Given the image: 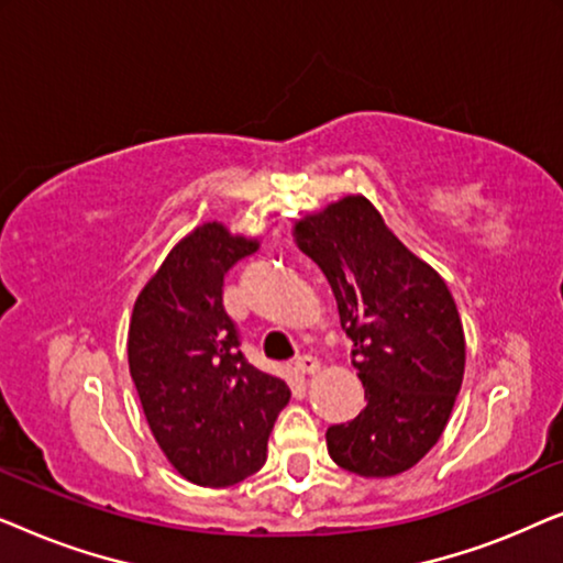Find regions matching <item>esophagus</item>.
Listing matches in <instances>:
<instances>
[{
	"label": "esophagus",
	"instance_id": "obj_1",
	"mask_svg": "<svg viewBox=\"0 0 563 563\" xmlns=\"http://www.w3.org/2000/svg\"><path fill=\"white\" fill-rule=\"evenodd\" d=\"M295 372L297 374H314V372H320V361L314 358V356H299L297 361H295Z\"/></svg>",
	"mask_w": 563,
	"mask_h": 563
}]
</instances>
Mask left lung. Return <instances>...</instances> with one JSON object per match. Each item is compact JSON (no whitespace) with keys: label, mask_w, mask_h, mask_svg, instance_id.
I'll return each instance as SVG.
<instances>
[{"label":"left lung","mask_w":563,"mask_h":563,"mask_svg":"<svg viewBox=\"0 0 563 563\" xmlns=\"http://www.w3.org/2000/svg\"><path fill=\"white\" fill-rule=\"evenodd\" d=\"M333 289L366 405L328 428V453L366 479L412 468L443 435L464 382L466 341L441 274L415 256L364 195L291 228Z\"/></svg>","instance_id":"1"}]
</instances>
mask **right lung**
I'll use <instances>...</instances> for the list:
<instances>
[{"label": "right lung", "instance_id": "right-lung-1", "mask_svg": "<svg viewBox=\"0 0 563 563\" xmlns=\"http://www.w3.org/2000/svg\"><path fill=\"white\" fill-rule=\"evenodd\" d=\"M258 251L205 222L174 245L135 299L128 364L145 420L164 456L199 487H230L256 474L289 387L238 351L222 307V279Z\"/></svg>", "mask_w": 563, "mask_h": 563}]
</instances>
